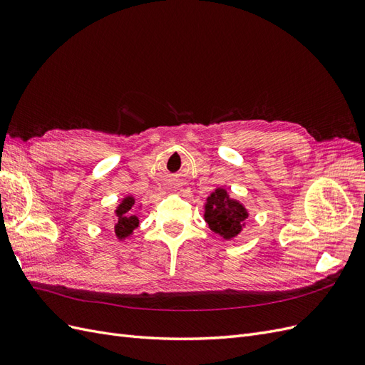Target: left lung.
Masks as SVG:
<instances>
[{
  "label": "left lung",
  "mask_w": 365,
  "mask_h": 365,
  "mask_svg": "<svg viewBox=\"0 0 365 365\" xmlns=\"http://www.w3.org/2000/svg\"><path fill=\"white\" fill-rule=\"evenodd\" d=\"M247 208L239 201L231 200L225 189H216L207 197L204 219L208 228L227 240L236 237L245 225Z\"/></svg>",
  "instance_id": "1"
}]
</instances>
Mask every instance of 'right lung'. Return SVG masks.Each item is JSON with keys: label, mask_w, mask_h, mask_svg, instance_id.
<instances>
[{"label": "right lung", "mask_w": 365, "mask_h": 365, "mask_svg": "<svg viewBox=\"0 0 365 365\" xmlns=\"http://www.w3.org/2000/svg\"><path fill=\"white\" fill-rule=\"evenodd\" d=\"M135 197L134 196H126L123 201L118 204L115 208V224H114V235L118 240H125L129 237L134 230L138 227V217L135 215Z\"/></svg>", "instance_id": "1"}]
</instances>
